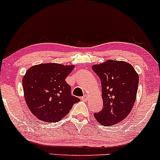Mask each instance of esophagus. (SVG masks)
<instances>
[{
	"label": "esophagus",
	"instance_id": "esophagus-1",
	"mask_svg": "<svg viewBox=\"0 0 160 160\" xmlns=\"http://www.w3.org/2000/svg\"><path fill=\"white\" fill-rule=\"evenodd\" d=\"M81 99L82 100V101H87V100H88V96L87 95H83V96H82V97L81 98Z\"/></svg>",
	"mask_w": 160,
	"mask_h": 160
}]
</instances>
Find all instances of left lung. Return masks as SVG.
Instances as JSON below:
<instances>
[{"label": "left lung", "instance_id": "1", "mask_svg": "<svg viewBox=\"0 0 160 160\" xmlns=\"http://www.w3.org/2000/svg\"><path fill=\"white\" fill-rule=\"evenodd\" d=\"M101 79L103 109L94 113L100 124L112 126L122 122L132 110L136 98L138 76L126 62L108 60L92 66Z\"/></svg>", "mask_w": 160, "mask_h": 160}]
</instances>
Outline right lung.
Listing matches in <instances>:
<instances>
[{
  "label": "right lung",
  "instance_id": "obj_1",
  "mask_svg": "<svg viewBox=\"0 0 160 160\" xmlns=\"http://www.w3.org/2000/svg\"><path fill=\"white\" fill-rule=\"evenodd\" d=\"M74 68V65L45 63L27 71L22 80L25 101L36 118L44 122H57L80 101L72 96L71 86L65 81Z\"/></svg>",
  "mask_w": 160,
  "mask_h": 160
}]
</instances>
